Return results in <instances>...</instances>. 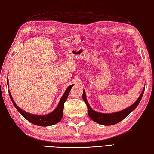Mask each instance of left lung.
I'll return each instance as SVG.
<instances>
[{"instance_id":"8db88e82","label":"left lung","mask_w":154,"mask_h":154,"mask_svg":"<svg viewBox=\"0 0 154 154\" xmlns=\"http://www.w3.org/2000/svg\"><path fill=\"white\" fill-rule=\"evenodd\" d=\"M144 91V88L143 89V92L140 94L138 99L137 100V101L132 106L121 111L117 112V113H110V114L98 113V112L94 111V110L91 109L90 106L89 105L88 102H87V100L86 99L85 92L84 90V93H83L82 98L87 106V113H88L89 117L92 119L93 121L100 124H102V125L110 126V125H113V124H117L119 122L121 121V120H122L124 119H125L132 111H134L135 108L137 107V106L139 105V103L141 100V98L143 97Z\"/></svg>"}]
</instances>
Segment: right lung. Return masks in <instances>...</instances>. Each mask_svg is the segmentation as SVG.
<instances>
[{
  "label": "right lung",
  "mask_w": 154,
  "mask_h": 154,
  "mask_svg": "<svg viewBox=\"0 0 154 154\" xmlns=\"http://www.w3.org/2000/svg\"><path fill=\"white\" fill-rule=\"evenodd\" d=\"M74 85H70L68 88L66 89L65 93L62 96L60 101L59 102V104L56 108V109L52 111V113H49L47 115H35L28 113L27 112H25L23 109H20L16 105V103L14 101L13 98H12L10 91H8L9 92V94L10 98L11 100V102L13 103V104L19 113L21 114L23 117L25 118L29 122L31 123L35 124V125L41 126H52L54 124H56V123L59 122L61 120L62 117L63 115V108H64V103L67 100L68 95L69 94V92L70 89Z\"/></svg>",
  "instance_id": "obj_1"
}]
</instances>
